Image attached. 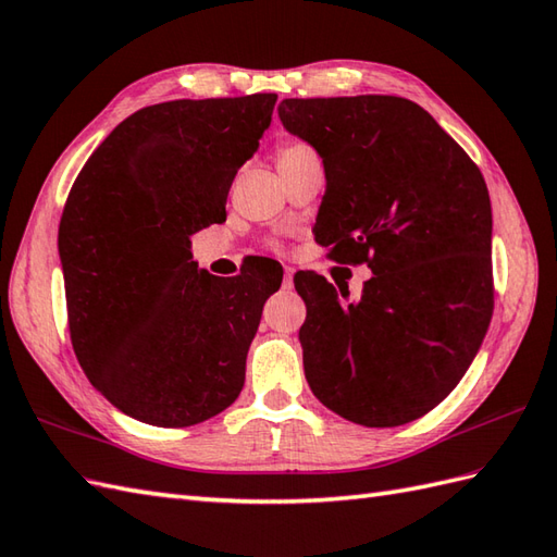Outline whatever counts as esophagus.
<instances>
[{
    "instance_id": "1",
    "label": "esophagus",
    "mask_w": 557,
    "mask_h": 557,
    "mask_svg": "<svg viewBox=\"0 0 557 557\" xmlns=\"http://www.w3.org/2000/svg\"><path fill=\"white\" fill-rule=\"evenodd\" d=\"M282 284H284V289H292L294 287V268H284V277H282Z\"/></svg>"
}]
</instances>
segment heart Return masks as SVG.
Returning a JSON list of instances; mask_svg holds the SVG:
<instances>
[{"mask_svg": "<svg viewBox=\"0 0 557 557\" xmlns=\"http://www.w3.org/2000/svg\"><path fill=\"white\" fill-rule=\"evenodd\" d=\"M306 149L308 147L301 145V141H284V145H280V149H277V161L289 159V157H294V153L306 151Z\"/></svg>", "mask_w": 557, "mask_h": 557, "instance_id": "1", "label": "heart"}]
</instances>
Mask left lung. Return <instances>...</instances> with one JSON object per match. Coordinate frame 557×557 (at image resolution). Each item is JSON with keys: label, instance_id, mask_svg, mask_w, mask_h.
<instances>
[{"label": "left lung", "instance_id": "1", "mask_svg": "<svg viewBox=\"0 0 557 557\" xmlns=\"http://www.w3.org/2000/svg\"><path fill=\"white\" fill-rule=\"evenodd\" d=\"M277 111L325 163L315 242L372 270L358 301L313 270L294 275L310 392L356 424L418 420L456 389L494 313L482 171L404 97L282 99Z\"/></svg>", "mask_w": 557, "mask_h": 557}]
</instances>
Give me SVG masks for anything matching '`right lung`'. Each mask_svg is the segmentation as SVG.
<instances>
[{"mask_svg":"<svg viewBox=\"0 0 557 557\" xmlns=\"http://www.w3.org/2000/svg\"><path fill=\"white\" fill-rule=\"evenodd\" d=\"M277 95L175 99L139 109L92 151L59 223L77 363L139 422L189 426L235 404L282 268L215 277L194 232L225 223L227 191Z\"/></svg>","mask_w":557,"mask_h":557,"instance_id":"right-lung-1","label":"right lung"}]
</instances>
